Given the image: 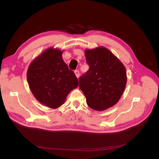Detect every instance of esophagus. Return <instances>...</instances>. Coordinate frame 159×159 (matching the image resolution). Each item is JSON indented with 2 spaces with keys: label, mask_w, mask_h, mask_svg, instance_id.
Masks as SVG:
<instances>
[{
  "label": "esophagus",
  "mask_w": 159,
  "mask_h": 159,
  "mask_svg": "<svg viewBox=\"0 0 159 159\" xmlns=\"http://www.w3.org/2000/svg\"><path fill=\"white\" fill-rule=\"evenodd\" d=\"M74 73H75V74L77 78H79V77H80V71H79V70H75V71H74Z\"/></svg>",
  "instance_id": "1"
}]
</instances>
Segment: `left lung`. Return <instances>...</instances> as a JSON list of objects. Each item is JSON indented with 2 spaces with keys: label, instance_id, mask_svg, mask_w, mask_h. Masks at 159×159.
Wrapping results in <instances>:
<instances>
[{
  "label": "left lung",
  "instance_id": "obj_1",
  "mask_svg": "<svg viewBox=\"0 0 159 159\" xmlns=\"http://www.w3.org/2000/svg\"><path fill=\"white\" fill-rule=\"evenodd\" d=\"M89 68L79 79L80 88L89 107L103 111L121 98L127 84V71L121 61L106 48L85 50Z\"/></svg>",
  "mask_w": 159,
  "mask_h": 159
}]
</instances>
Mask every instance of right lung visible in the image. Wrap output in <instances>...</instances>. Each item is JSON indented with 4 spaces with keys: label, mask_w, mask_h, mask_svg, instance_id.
I'll return each instance as SVG.
<instances>
[{
    "label": "right lung",
    "mask_w": 159,
    "mask_h": 159,
    "mask_svg": "<svg viewBox=\"0 0 159 159\" xmlns=\"http://www.w3.org/2000/svg\"><path fill=\"white\" fill-rule=\"evenodd\" d=\"M60 49L49 48L29 65L27 80L35 98L41 104L56 109L63 105L70 91L79 82L62 58Z\"/></svg>",
    "instance_id": "right-lung-1"
}]
</instances>
